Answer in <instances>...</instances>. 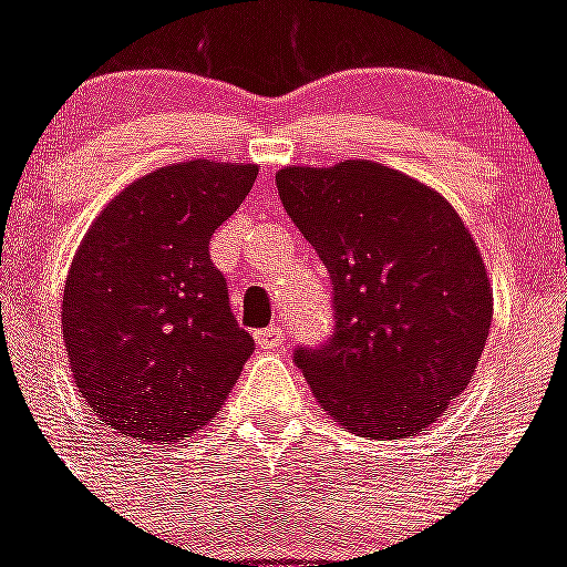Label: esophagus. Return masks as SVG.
Listing matches in <instances>:
<instances>
[{
	"label": "esophagus",
	"instance_id": "esophagus-1",
	"mask_svg": "<svg viewBox=\"0 0 567 567\" xmlns=\"http://www.w3.org/2000/svg\"><path fill=\"white\" fill-rule=\"evenodd\" d=\"M255 343H258L260 349H267V352H278V349H284V343H287V332L280 327H269L264 329V332H255Z\"/></svg>",
	"mask_w": 567,
	"mask_h": 567
}]
</instances>
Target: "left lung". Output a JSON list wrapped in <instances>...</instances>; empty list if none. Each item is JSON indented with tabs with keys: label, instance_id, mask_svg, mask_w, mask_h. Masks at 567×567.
Returning <instances> with one entry per match:
<instances>
[{
	"label": "left lung",
	"instance_id": "obj_1",
	"mask_svg": "<svg viewBox=\"0 0 567 567\" xmlns=\"http://www.w3.org/2000/svg\"><path fill=\"white\" fill-rule=\"evenodd\" d=\"M280 202L327 264L334 334L295 363L320 409L372 440L425 432L477 372L494 292L437 189L383 164L275 173Z\"/></svg>",
	"mask_w": 567,
	"mask_h": 567
}]
</instances>
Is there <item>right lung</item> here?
I'll use <instances>...</instances> for the list:
<instances>
[{
	"instance_id": "right-lung-1",
	"label": "right lung",
	"mask_w": 567,
	"mask_h": 567,
	"mask_svg": "<svg viewBox=\"0 0 567 567\" xmlns=\"http://www.w3.org/2000/svg\"><path fill=\"white\" fill-rule=\"evenodd\" d=\"M255 164L195 162L135 178L70 264L62 338L79 392L135 443H178L221 412L252 354L209 238L244 204Z\"/></svg>"
}]
</instances>
